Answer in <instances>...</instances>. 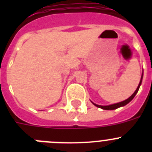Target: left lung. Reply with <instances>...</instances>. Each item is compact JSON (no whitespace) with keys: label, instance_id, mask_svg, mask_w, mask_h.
Listing matches in <instances>:
<instances>
[{"label":"left lung","instance_id":"8db88e82","mask_svg":"<svg viewBox=\"0 0 152 152\" xmlns=\"http://www.w3.org/2000/svg\"><path fill=\"white\" fill-rule=\"evenodd\" d=\"M142 78H141V80H140V83H139V86H138V88H137V89L135 90V91L134 92L133 94L130 97H129L127 100H124V101L120 102V103H115V104H112V105H110V106H100V105H96V104H95V103H94V104L96 107H99V108L103 109V110H115V109H117L120 107H123V106L126 105L127 103H129V102L131 101V100H132L134 97H135V96L136 95V94L138 93V91H139V87H140L141 84H142Z\"/></svg>","mask_w":152,"mask_h":152}]
</instances>
